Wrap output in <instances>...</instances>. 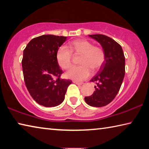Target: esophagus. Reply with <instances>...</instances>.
<instances>
[{"label":"esophagus","instance_id":"esophagus-1","mask_svg":"<svg viewBox=\"0 0 149 149\" xmlns=\"http://www.w3.org/2000/svg\"><path fill=\"white\" fill-rule=\"evenodd\" d=\"M74 84H75L78 85H81L84 84V83H83V82H79V81H74Z\"/></svg>","mask_w":149,"mask_h":149}]
</instances>
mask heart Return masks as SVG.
Instances as JSON below:
<instances>
[{
	"instance_id": "heart-1",
	"label": "heart",
	"mask_w": 149,
	"mask_h": 149,
	"mask_svg": "<svg viewBox=\"0 0 149 149\" xmlns=\"http://www.w3.org/2000/svg\"><path fill=\"white\" fill-rule=\"evenodd\" d=\"M67 47H60L56 52L58 63L62 68L68 70L72 64V53L81 54L80 65L74 66L66 73L67 77L76 81L86 79L93 71L99 70L104 64L106 54L102 48L94 46L93 42L86 39H76L70 42Z\"/></svg>"
}]
</instances>
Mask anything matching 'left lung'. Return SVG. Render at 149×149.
I'll return each mask as SVG.
<instances>
[{"instance_id": "left-lung-1", "label": "left lung", "mask_w": 149, "mask_h": 149, "mask_svg": "<svg viewBox=\"0 0 149 149\" xmlns=\"http://www.w3.org/2000/svg\"><path fill=\"white\" fill-rule=\"evenodd\" d=\"M102 45L106 54L104 64L90 81L95 82V91L85 97L87 104L102 107L114 100L119 92L125 75V56L120 44L107 35H89Z\"/></svg>"}]
</instances>
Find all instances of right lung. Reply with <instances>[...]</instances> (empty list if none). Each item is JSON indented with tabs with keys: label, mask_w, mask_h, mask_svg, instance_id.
<instances>
[{
	"label": "right lung",
	"mask_w": 149,
	"mask_h": 149,
	"mask_svg": "<svg viewBox=\"0 0 149 149\" xmlns=\"http://www.w3.org/2000/svg\"><path fill=\"white\" fill-rule=\"evenodd\" d=\"M66 37L43 35L31 39L24 50L22 64L24 81L35 102L46 107H56L64 100L70 79H61L63 71L56 59Z\"/></svg>",
	"instance_id": "obj_1"
}]
</instances>
